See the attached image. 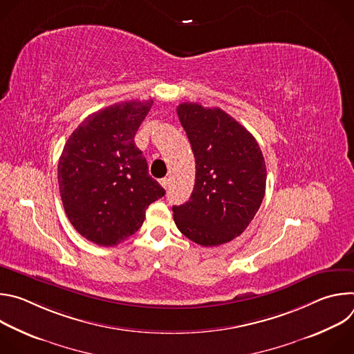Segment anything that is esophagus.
<instances>
[{
  "instance_id": "1",
  "label": "esophagus",
  "mask_w": 354,
  "mask_h": 354,
  "mask_svg": "<svg viewBox=\"0 0 354 354\" xmlns=\"http://www.w3.org/2000/svg\"><path fill=\"white\" fill-rule=\"evenodd\" d=\"M160 183L162 185V187H164V189H168V187H169V179H168V178L161 179V180H160Z\"/></svg>"
}]
</instances>
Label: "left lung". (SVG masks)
<instances>
[{"mask_svg":"<svg viewBox=\"0 0 354 354\" xmlns=\"http://www.w3.org/2000/svg\"><path fill=\"white\" fill-rule=\"evenodd\" d=\"M192 145L196 179L190 198L174 206L179 231L201 246L241 235L266 190V164L255 137L220 108L183 102L176 108Z\"/></svg>","mask_w":354,"mask_h":354,"instance_id":"left-lung-1","label":"left lung"}]
</instances>
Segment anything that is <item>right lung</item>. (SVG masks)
Masks as SVG:
<instances>
[{
	"mask_svg": "<svg viewBox=\"0 0 354 354\" xmlns=\"http://www.w3.org/2000/svg\"><path fill=\"white\" fill-rule=\"evenodd\" d=\"M153 99L127 100L89 115L68 137L59 160L66 214L88 241L113 246L144 223L145 210L165 194L148 175L134 136Z\"/></svg>",
	"mask_w": 354,
	"mask_h": 354,
	"instance_id": "right-lung-1",
	"label": "right lung"
}]
</instances>
